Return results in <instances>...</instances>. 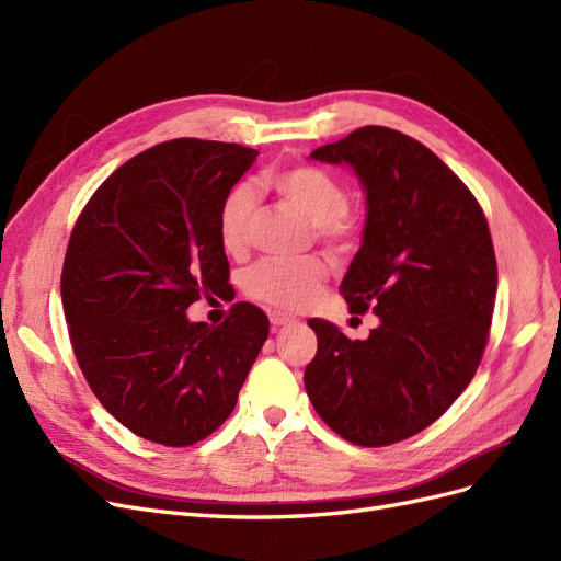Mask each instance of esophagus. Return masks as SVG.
Masks as SVG:
<instances>
[{
  "instance_id": "obj_1",
  "label": "esophagus",
  "mask_w": 561,
  "mask_h": 561,
  "mask_svg": "<svg viewBox=\"0 0 561 561\" xmlns=\"http://www.w3.org/2000/svg\"><path fill=\"white\" fill-rule=\"evenodd\" d=\"M268 320H271V325H274V328H283V325H293V322H295V318H293V316H287V313H280V311H274V313H268Z\"/></svg>"
}]
</instances>
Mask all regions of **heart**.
<instances>
[{
  "label": "heart",
  "instance_id": "heart-1",
  "mask_svg": "<svg viewBox=\"0 0 561 561\" xmlns=\"http://www.w3.org/2000/svg\"><path fill=\"white\" fill-rule=\"evenodd\" d=\"M262 186L290 203L311 219L313 236L334 252H348L363 233L360 217L348 203V186L320 165H285L262 175ZM257 194L250 184H236L217 210V236L225 252L241 257L250 248V222ZM328 278V262L304 257L295 262L264 260L245 278V293L283 311L304 309L313 301Z\"/></svg>",
  "mask_w": 561,
  "mask_h": 561
}]
</instances>
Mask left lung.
Returning <instances> with one entry per match:
<instances>
[{
    "instance_id": "1",
    "label": "left lung",
    "mask_w": 561,
    "mask_h": 561,
    "mask_svg": "<svg viewBox=\"0 0 561 561\" xmlns=\"http://www.w3.org/2000/svg\"><path fill=\"white\" fill-rule=\"evenodd\" d=\"M311 157L351 163L365 184V239L339 293L379 328L351 342L311 318L318 351L304 386L336 435L388 447L428 428L478 371L496 304L494 243L478 198L410 135L363 126Z\"/></svg>"
}]
</instances>
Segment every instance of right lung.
I'll return each instance as SVG.
<instances>
[{
  "instance_id": "add662e5",
  "label": "right lung",
  "mask_w": 561,
  "mask_h": 561,
  "mask_svg": "<svg viewBox=\"0 0 561 561\" xmlns=\"http://www.w3.org/2000/svg\"><path fill=\"white\" fill-rule=\"evenodd\" d=\"M257 154L198 138L149 147L70 233L60 295L75 358L100 404L149 443L190 447L222 426L268 336L248 301L217 328L184 313L229 283L217 210Z\"/></svg>"
}]
</instances>
